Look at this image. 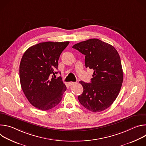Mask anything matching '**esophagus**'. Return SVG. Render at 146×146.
I'll list each match as a JSON object with an SVG mask.
<instances>
[{"instance_id": "esophagus-1", "label": "esophagus", "mask_w": 146, "mask_h": 146, "mask_svg": "<svg viewBox=\"0 0 146 146\" xmlns=\"http://www.w3.org/2000/svg\"><path fill=\"white\" fill-rule=\"evenodd\" d=\"M76 84V82H69V86H72V85H74V84Z\"/></svg>"}]
</instances>
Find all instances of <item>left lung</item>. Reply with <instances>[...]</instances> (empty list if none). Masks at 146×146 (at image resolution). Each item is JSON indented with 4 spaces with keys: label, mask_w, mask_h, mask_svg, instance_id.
I'll return each mask as SVG.
<instances>
[{
    "label": "left lung",
    "mask_w": 146,
    "mask_h": 146,
    "mask_svg": "<svg viewBox=\"0 0 146 146\" xmlns=\"http://www.w3.org/2000/svg\"><path fill=\"white\" fill-rule=\"evenodd\" d=\"M72 47L85 55L86 67L94 70L90 83L80 81L84 89L78 96L80 103L94 113L106 110L117 98L123 81L117 51L113 46L98 38L81 41Z\"/></svg>",
    "instance_id": "1"
}]
</instances>
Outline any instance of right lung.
I'll list each match as a JSON object with an SVG mask.
<instances>
[{
	"label": "right lung",
	"mask_w": 146,
	"mask_h": 146,
	"mask_svg": "<svg viewBox=\"0 0 146 146\" xmlns=\"http://www.w3.org/2000/svg\"><path fill=\"white\" fill-rule=\"evenodd\" d=\"M69 41L40 43L29 47L19 65L22 90L31 104L43 111L60 103L66 87L61 77L54 78L58 72V59ZM52 76V78L50 77Z\"/></svg>",
	"instance_id": "add662e5"
}]
</instances>
